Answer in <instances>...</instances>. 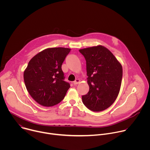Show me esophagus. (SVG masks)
<instances>
[{"instance_id":"esophagus-1","label":"esophagus","mask_w":150,"mask_h":150,"mask_svg":"<svg viewBox=\"0 0 150 150\" xmlns=\"http://www.w3.org/2000/svg\"><path fill=\"white\" fill-rule=\"evenodd\" d=\"M79 82H80V79H75V81L74 82V85H77V84L79 83Z\"/></svg>"}]
</instances>
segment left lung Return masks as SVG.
Instances as JSON below:
<instances>
[{"label": "left lung", "instance_id": "8db88e82", "mask_svg": "<svg viewBox=\"0 0 150 150\" xmlns=\"http://www.w3.org/2000/svg\"><path fill=\"white\" fill-rule=\"evenodd\" d=\"M86 60L89 91L82 96L90 110L100 112L108 109L119 94L122 79V67L113 53L99 45L79 50Z\"/></svg>", "mask_w": 150, "mask_h": 150}]
</instances>
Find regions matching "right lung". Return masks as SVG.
Masks as SVG:
<instances>
[{
	"label": "right lung",
	"mask_w": 150,
	"mask_h": 150,
	"mask_svg": "<svg viewBox=\"0 0 150 150\" xmlns=\"http://www.w3.org/2000/svg\"><path fill=\"white\" fill-rule=\"evenodd\" d=\"M71 49L48 48L39 52L29 62L24 72L25 87L33 98L41 105L59 103L70 88L62 65Z\"/></svg>",
	"instance_id": "add662e5"
}]
</instances>
